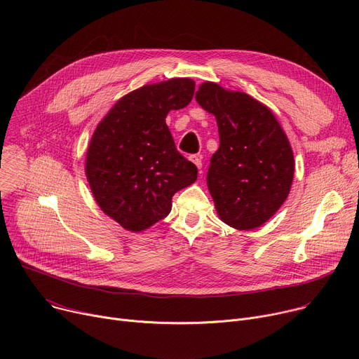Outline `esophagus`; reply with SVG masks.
Segmentation results:
<instances>
[{
    "mask_svg": "<svg viewBox=\"0 0 359 359\" xmlns=\"http://www.w3.org/2000/svg\"><path fill=\"white\" fill-rule=\"evenodd\" d=\"M189 159L196 165L197 169H201V156H198V155H191ZM200 173H201V172H200Z\"/></svg>",
    "mask_w": 359,
    "mask_h": 359,
    "instance_id": "obj_1",
    "label": "esophagus"
}]
</instances>
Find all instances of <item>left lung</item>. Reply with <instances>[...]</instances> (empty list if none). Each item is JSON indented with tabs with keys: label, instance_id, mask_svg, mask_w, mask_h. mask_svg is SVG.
<instances>
[{
	"label": "left lung",
	"instance_id": "obj_1",
	"mask_svg": "<svg viewBox=\"0 0 359 359\" xmlns=\"http://www.w3.org/2000/svg\"><path fill=\"white\" fill-rule=\"evenodd\" d=\"M196 100L219 128L220 146L208 172L217 215L233 229H257L290 193L295 165L288 137L273 112L244 92L204 82Z\"/></svg>",
	"mask_w": 359,
	"mask_h": 359
}]
</instances>
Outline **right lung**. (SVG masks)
Wrapping results in <instances>:
<instances>
[{
    "label": "right lung",
    "mask_w": 359,
    "mask_h": 359,
    "mask_svg": "<svg viewBox=\"0 0 359 359\" xmlns=\"http://www.w3.org/2000/svg\"><path fill=\"white\" fill-rule=\"evenodd\" d=\"M194 81L175 78L144 85L121 97L90 139L85 173L107 216L142 231L172 210V197L197 179L166 125L170 111L190 104Z\"/></svg>",
    "instance_id": "obj_1"
}]
</instances>
